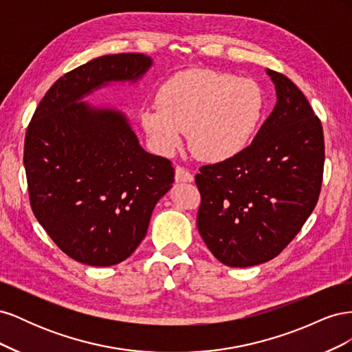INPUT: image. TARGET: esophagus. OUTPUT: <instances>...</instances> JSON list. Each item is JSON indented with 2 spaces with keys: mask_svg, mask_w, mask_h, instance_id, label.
<instances>
[{
  "mask_svg": "<svg viewBox=\"0 0 352 352\" xmlns=\"http://www.w3.org/2000/svg\"><path fill=\"white\" fill-rule=\"evenodd\" d=\"M175 179L177 184H186V182H194V175L189 173L186 168L177 166L175 170Z\"/></svg>",
  "mask_w": 352,
  "mask_h": 352,
  "instance_id": "34e87169",
  "label": "esophagus"
}]
</instances>
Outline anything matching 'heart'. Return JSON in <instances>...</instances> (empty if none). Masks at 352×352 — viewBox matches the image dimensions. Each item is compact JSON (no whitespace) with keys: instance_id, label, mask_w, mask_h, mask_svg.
Instances as JSON below:
<instances>
[{"instance_id":"heart-1","label":"heart","mask_w":352,"mask_h":352,"mask_svg":"<svg viewBox=\"0 0 352 352\" xmlns=\"http://www.w3.org/2000/svg\"><path fill=\"white\" fill-rule=\"evenodd\" d=\"M263 109V92L254 80L195 69L170 78L157 94V105L141 111V123L160 153L172 154L188 132L194 154L219 163L247 150Z\"/></svg>"}]
</instances>
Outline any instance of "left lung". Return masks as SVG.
Returning <instances> with one entry per match:
<instances>
[{
	"mask_svg": "<svg viewBox=\"0 0 352 352\" xmlns=\"http://www.w3.org/2000/svg\"><path fill=\"white\" fill-rule=\"evenodd\" d=\"M276 104L251 145L226 162L202 166L197 226L211 254L229 267L279 255L313 212L320 194L322 123L296 85L265 69Z\"/></svg>",
	"mask_w": 352,
	"mask_h": 352,
	"instance_id": "obj_1",
	"label": "left lung"
}]
</instances>
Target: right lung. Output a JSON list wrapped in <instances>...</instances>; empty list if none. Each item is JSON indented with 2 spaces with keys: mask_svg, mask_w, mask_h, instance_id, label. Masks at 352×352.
Listing matches in <instances>:
<instances>
[{
  "mask_svg": "<svg viewBox=\"0 0 352 352\" xmlns=\"http://www.w3.org/2000/svg\"><path fill=\"white\" fill-rule=\"evenodd\" d=\"M153 65L135 52L85 63L52 85L29 123L23 162L32 211L82 264L109 267L132 255L173 186L172 163L144 150L123 110L83 101L113 83L136 85Z\"/></svg>",
  "mask_w": 352,
  "mask_h": 352,
  "instance_id": "right-lung-1",
  "label": "right lung"
}]
</instances>
